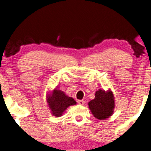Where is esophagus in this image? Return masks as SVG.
<instances>
[{"label":"esophagus","instance_id":"1","mask_svg":"<svg viewBox=\"0 0 151 151\" xmlns=\"http://www.w3.org/2000/svg\"><path fill=\"white\" fill-rule=\"evenodd\" d=\"M78 104L79 105H83L85 104V101H83V100H80V101H78Z\"/></svg>","mask_w":151,"mask_h":151}]
</instances>
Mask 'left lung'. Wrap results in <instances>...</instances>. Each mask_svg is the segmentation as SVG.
Wrapping results in <instances>:
<instances>
[{
  "label": "left lung",
  "instance_id": "8db88e82",
  "mask_svg": "<svg viewBox=\"0 0 151 151\" xmlns=\"http://www.w3.org/2000/svg\"><path fill=\"white\" fill-rule=\"evenodd\" d=\"M89 109L93 115L99 120L105 119L112 115L115 106L114 96L111 90L96 92L94 99L88 103Z\"/></svg>",
  "mask_w": 151,
  "mask_h": 151
}]
</instances>
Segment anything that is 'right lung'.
I'll list each match as a JSON object with an SVG mask.
<instances>
[{
	"label": "right lung",
	"mask_w": 151,
	"mask_h": 151,
	"mask_svg": "<svg viewBox=\"0 0 151 151\" xmlns=\"http://www.w3.org/2000/svg\"><path fill=\"white\" fill-rule=\"evenodd\" d=\"M47 102L52 115L56 117L61 116L68 106L76 104L73 98L66 96V94L60 90H53L51 95L48 98Z\"/></svg>",
	"instance_id": "1"
}]
</instances>
